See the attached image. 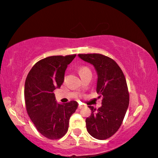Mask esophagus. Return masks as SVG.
Instances as JSON below:
<instances>
[{
	"mask_svg": "<svg viewBox=\"0 0 158 158\" xmlns=\"http://www.w3.org/2000/svg\"><path fill=\"white\" fill-rule=\"evenodd\" d=\"M82 107H83V105H79L78 108H79V109H81Z\"/></svg>",
	"mask_w": 158,
	"mask_h": 158,
	"instance_id": "obj_1",
	"label": "esophagus"
}]
</instances>
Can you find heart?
Here are the masks:
<instances>
[{
  "mask_svg": "<svg viewBox=\"0 0 158 158\" xmlns=\"http://www.w3.org/2000/svg\"><path fill=\"white\" fill-rule=\"evenodd\" d=\"M79 72L80 75H81V74H84L86 73H89V72H90V70L87 68V67H81V68L79 69Z\"/></svg>",
  "mask_w": 158,
  "mask_h": 158,
  "instance_id": "1",
  "label": "heart"
}]
</instances>
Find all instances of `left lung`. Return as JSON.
Returning <instances> with one entry per match:
<instances>
[{"label":"left lung","mask_w":158,"mask_h":158,"mask_svg":"<svg viewBox=\"0 0 158 158\" xmlns=\"http://www.w3.org/2000/svg\"><path fill=\"white\" fill-rule=\"evenodd\" d=\"M78 56L95 67L98 74L96 91L99 98H103L102 105L98 109L89 106L92 113L85 119L87 131L97 139H106L121 127L129 105L126 79L121 68L111 58L100 53Z\"/></svg>","instance_id":"left-lung-1"}]
</instances>
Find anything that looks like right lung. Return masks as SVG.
Returning a JSON list of instances; mask_svg holds the SVG:
<instances>
[{
  "instance_id": "1",
  "label": "right lung",
  "mask_w": 158,
  "mask_h": 158,
  "mask_svg": "<svg viewBox=\"0 0 158 158\" xmlns=\"http://www.w3.org/2000/svg\"><path fill=\"white\" fill-rule=\"evenodd\" d=\"M76 54L53 56L39 60L25 81L26 111L36 129L49 139H58L68 132L69 118L78 107L76 101L58 104L53 90L64 81L68 65Z\"/></svg>"
}]
</instances>
